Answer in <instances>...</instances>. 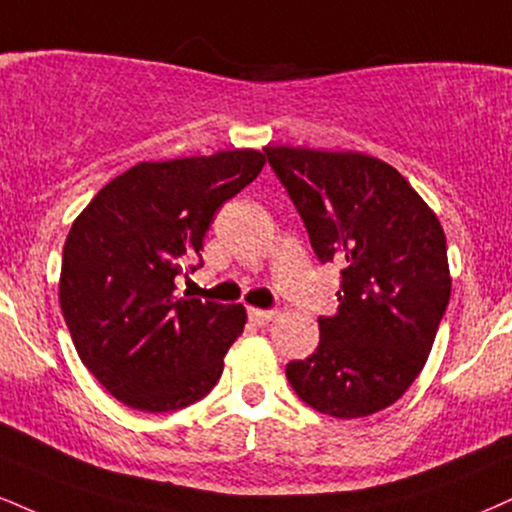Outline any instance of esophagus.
<instances>
[{"label": "esophagus", "instance_id": "esophagus-1", "mask_svg": "<svg viewBox=\"0 0 512 512\" xmlns=\"http://www.w3.org/2000/svg\"><path fill=\"white\" fill-rule=\"evenodd\" d=\"M274 315H276L274 310H260V307H248V319H250L252 324H257V326L269 324L274 319Z\"/></svg>", "mask_w": 512, "mask_h": 512}]
</instances>
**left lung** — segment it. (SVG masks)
Here are the masks:
<instances>
[{
	"instance_id": "1",
	"label": "left lung",
	"mask_w": 512,
	"mask_h": 512,
	"mask_svg": "<svg viewBox=\"0 0 512 512\" xmlns=\"http://www.w3.org/2000/svg\"><path fill=\"white\" fill-rule=\"evenodd\" d=\"M322 262L341 264L319 346L286 365L310 408L355 420L389 408L422 372L451 298L446 233L391 164L365 152L264 147Z\"/></svg>"
}]
</instances>
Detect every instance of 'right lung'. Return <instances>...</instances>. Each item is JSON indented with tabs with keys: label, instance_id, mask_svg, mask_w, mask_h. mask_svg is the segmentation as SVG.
Returning <instances> with one entry per match:
<instances>
[{
	"label": "right lung",
	"instance_id": "add662e5",
	"mask_svg": "<svg viewBox=\"0 0 512 512\" xmlns=\"http://www.w3.org/2000/svg\"><path fill=\"white\" fill-rule=\"evenodd\" d=\"M262 166L257 150L140 162L73 221L61 260V312L83 365L128 408L181 410L224 372L245 307L178 295L174 279L200 255L214 212Z\"/></svg>",
	"mask_w": 512,
	"mask_h": 512
}]
</instances>
